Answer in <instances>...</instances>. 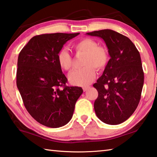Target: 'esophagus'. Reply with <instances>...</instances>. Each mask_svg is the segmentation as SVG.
Returning <instances> with one entry per match:
<instances>
[{
	"label": "esophagus",
	"mask_w": 157,
	"mask_h": 157,
	"mask_svg": "<svg viewBox=\"0 0 157 157\" xmlns=\"http://www.w3.org/2000/svg\"><path fill=\"white\" fill-rule=\"evenodd\" d=\"M90 87H89V86H86V87H83V91H84V92H86V91H87V90H88L90 89Z\"/></svg>",
	"instance_id": "34e87169"
}]
</instances>
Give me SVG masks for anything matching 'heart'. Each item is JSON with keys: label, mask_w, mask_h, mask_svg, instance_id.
Masks as SVG:
<instances>
[{"label": "heart", "mask_w": 157, "mask_h": 157, "mask_svg": "<svg viewBox=\"0 0 157 157\" xmlns=\"http://www.w3.org/2000/svg\"><path fill=\"white\" fill-rule=\"evenodd\" d=\"M77 54H85L83 64L85 67L73 71L69 75L70 83L76 86H86L91 83L96 76V70H103L108 65L109 56L105 47L98 45L92 38H83L74 45ZM57 61L63 70L69 71L72 68L73 60L67 49H62L57 54Z\"/></svg>", "instance_id": "b5f03b06"}]
</instances>
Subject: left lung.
<instances>
[{
	"label": "left lung",
	"mask_w": 157,
	"mask_h": 157,
	"mask_svg": "<svg viewBox=\"0 0 157 157\" xmlns=\"http://www.w3.org/2000/svg\"><path fill=\"white\" fill-rule=\"evenodd\" d=\"M86 34L102 38L110 56L103 75L93 85L98 93L96 114L106 124H120L131 117L141 99L144 73L139 52L130 38L113 30Z\"/></svg>",
	"instance_id": "left-lung-1"
}]
</instances>
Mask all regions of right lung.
Segmentation results:
<instances>
[{"instance_id": "right-lung-1", "label": "right lung", "mask_w": 157, "mask_h": 157, "mask_svg": "<svg viewBox=\"0 0 157 157\" xmlns=\"http://www.w3.org/2000/svg\"><path fill=\"white\" fill-rule=\"evenodd\" d=\"M78 34L35 36L19 53L16 85L24 105L37 122L47 127L67 124L83 92L81 87L66 86L67 79L57 61L63 45Z\"/></svg>"}]
</instances>
